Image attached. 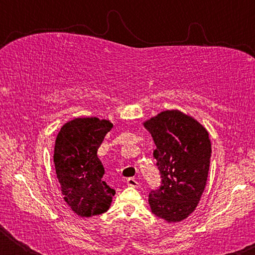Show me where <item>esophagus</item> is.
<instances>
[{"label":"esophagus","instance_id":"obj_1","mask_svg":"<svg viewBox=\"0 0 255 255\" xmlns=\"http://www.w3.org/2000/svg\"><path fill=\"white\" fill-rule=\"evenodd\" d=\"M127 185H129V187H132V188H138L139 187V182H138L136 179L129 178V179H127Z\"/></svg>","mask_w":255,"mask_h":255}]
</instances>
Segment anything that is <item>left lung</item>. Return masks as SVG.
I'll list each match as a JSON object with an SVG mask.
<instances>
[{"label": "left lung", "instance_id": "left-lung-1", "mask_svg": "<svg viewBox=\"0 0 255 255\" xmlns=\"http://www.w3.org/2000/svg\"><path fill=\"white\" fill-rule=\"evenodd\" d=\"M156 145L154 157L162 178L161 188L149 193L152 213L167 223H179L199 204L208 178L209 133L191 116L165 110L143 123Z\"/></svg>", "mask_w": 255, "mask_h": 255}]
</instances>
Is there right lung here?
I'll return each mask as SVG.
<instances>
[{
	"mask_svg": "<svg viewBox=\"0 0 255 255\" xmlns=\"http://www.w3.org/2000/svg\"><path fill=\"white\" fill-rule=\"evenodd\" d=\"M112 127L107 119L75 118L64 124L56 137L54 163L60 191L81 217L106 213L116 193L102 180L105 167L97 154Z\"/></svg>",
	"mask_w": 255,
	"mask_h": 255,
	"instance_id": "right-lung-1",
	"label": "right lung"
}]
</instances>
